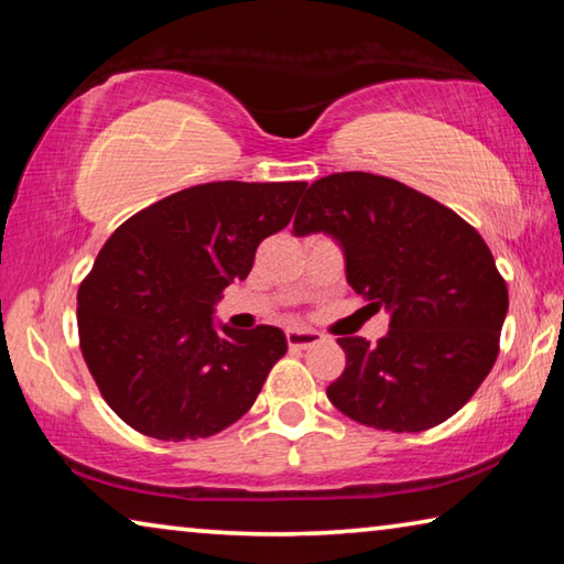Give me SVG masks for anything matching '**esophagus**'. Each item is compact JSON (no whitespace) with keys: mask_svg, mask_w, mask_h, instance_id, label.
Returning a JSON list of instances; mask_svg holds the SVG:
<instances>
[{"mask_svg":"<svg viewBox=\"0 0 564 564\" xmlns=\"http://www.w3.org/2000/svg\"><path fill=\"white\" fill-rule=\"evenodd\" d=\"M285 340H289L291 348H311L323 343V333L308 330V328H291L285 330Z\"/></svg>","mask_w":564,"mask_h":564,"instance_id":"34e87169","label":"esophagus"}]
</instances>
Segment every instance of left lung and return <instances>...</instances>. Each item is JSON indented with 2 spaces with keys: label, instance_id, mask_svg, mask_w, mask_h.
Listing matches in <instances>:
<instances>
[{
  "label": "left lung",
  "instance_id": "left-lung-1",
  "mask_svg": "<svg viewBox=\"0 0 564 564\" xmlns=\"http://www.w3.org/2000/svg\"><path fill=\"white\" fill-rule=\"evenodd\" d=\"M293 231L336 238L352 291L390 311L376 346L338 338L346 370L326 390L330 403L393 433L455 415L498 360L508 313V283L482 236L435 198L366 171L311 184Z\"/></svg>",
  "mask_w": 564,
  "mask_h": 564
}]
</instances>
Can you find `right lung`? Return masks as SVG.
<instances>
[{
	"label": "right lung",
	"instance_id": "right-lung-1",
	"mask_svg": "<svg viewBox=\"0 0 564 564\" xmlns=\"http://www.w3.org/2000/svg\"><path fill=\"white\" fill-rule=\"evenodd\" d=\"M305 181H212L123 221L76 293L79 348L101 398L133 431L196 441L256 403L283 358L281 328H214V303L256 248L289 226Z\"/></svg>",
	"mask_w": 564,
	"mask_h": 564
}]
</instances>
